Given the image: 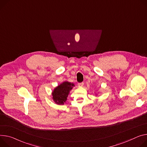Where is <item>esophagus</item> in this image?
Wrapping results in <instances>:
<instances>
[{
	"label": "esophagus",
	"instance_id": "esophagus-1",
	"mask_svg": "<svg viewBox=\"0 0 147 147\" xmlns=\"http://www.w3.org/2000/svg\"><path fill=\"white\" fill-rule=\"evenodd\" d=\"M83 85H84V83H78V87H83Z\"/></svg>",
	"mask_w": 147,
	"mask_h": 147
}]
</instances>
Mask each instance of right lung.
<instances>
[{"instance_id": "obj_1", "label": "right lung", "mask_w": 147, "mask_h": 147, "mask_svg": "<svg viewBox=\"0 0 147 147\" xmlns=\"http://www.w3.org/2000/svg\"><path fill=\"white\" fill-rule=\"evenodd\" d=\"M72 83L65 81L57 86L52 91V98L55 102L59 105H63L67 100L70 91L74 87Z\"/></svg>"}]
</instances>
